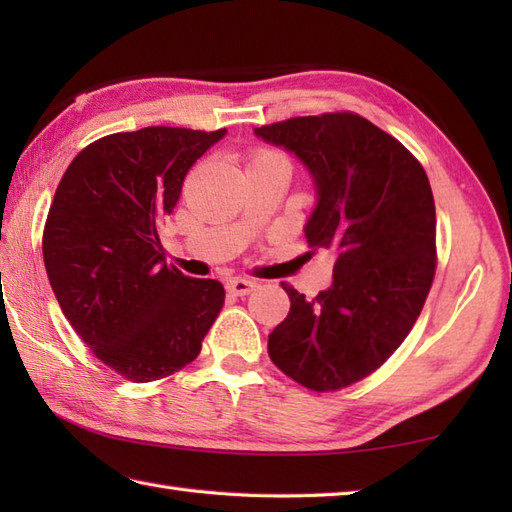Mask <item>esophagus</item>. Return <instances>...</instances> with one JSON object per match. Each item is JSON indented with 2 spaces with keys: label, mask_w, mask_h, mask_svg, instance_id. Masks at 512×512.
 I'll use <instances>...</instances> for the list:
<instances>
[{
  "label": "esophagus",
  "mask_w": 512,
  "mask_h": 512,
  "mask_svg": "<svg viewBox=\"0 0 512 512\" xmlns=\"http://www.w3.org/2000/svg\"><path fill=\"white\" fill-rule=\"evenodd\" d=\"M255 281L253 279H246V277H233V279H228L226 281V290L231 292V295H235V297H246V295H250V292L255 290Z\"/></svg>",
  "instance_id": "obj_1"
}]
</instances>
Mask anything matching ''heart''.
Listing matches in <instances>:
<instances>
[{"instance_id": "obj_1", "label": "heart", "mask_w": 512, "mask_h": 512, "mask_svg": "<svg viewBox=\"0 0 512 512\" xmlns=\"http://www.w3.org/2000/svg\"><path fill=\"white\" fill-rule=\"evenodd\" d=\"M273 156H281V154H277V151H270V149H262V151H257L255 158H253V162H257V160H264V158H273Z\"/></svg>"}]
</instances>
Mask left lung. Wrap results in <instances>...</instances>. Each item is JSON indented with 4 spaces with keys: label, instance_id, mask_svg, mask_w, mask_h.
<instances>
[{
    "label": "left lung",
    "instance_id": "left-lung-1",
    "mask_svg": "<svg viewBox=\"0 0 512 512\" xmlns=\"http://www.w3.org/2000/svg\"><path fill=\"white\" fill-rule=\"evenodd\" d=\"M301 158L319 202L310 253H334V281L314 299L290 284V312L268 336L281 372L312 391L374 374L420 317L436 277V204L411 151L354 112L297 116L255 129Z\"/></svg>",
    "mask_w": 512,
    "mask_h": 512
}]
</instances>
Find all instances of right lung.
<instances>
[{
	"label": "right lung",
	"mask_w": 512,
	"mask_h": 512,
	"mask_svg": "<svg viewBox=\"0 0 512 512\" xmlns=\"http://www.w3.org/2000/svg\"><path fill=\"white\" fill-rule=\"evenodd\" d=\"M224 134L145 127L103 136L79 151L54 193L43 226L54 297L92 354L132 383L195 361L224 306L220 281L167 266L158 239L184 176Z\"/></svg>",
	"instance_id": "right-lung-1"
}]
</instances>
